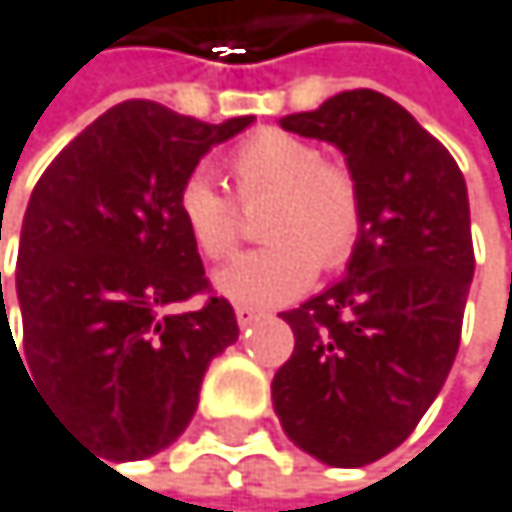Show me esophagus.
I'll list each match as a JSON object with an SVG mask.
<instances>
[{
    "label": "esophagus",
    "mask_w": 512,
    "mask_h": 512,
    "mask_svg": "<svg viewBox=\"0 0 512 512\" xmlns=\"http://www.w3.org/2000/svg\"><path fill=\"white\" fill-rule=\"evenodd\" d=\"M261 317H264V311H258V307H245V304H239V307H236V320H239V326H242V329L254 326Z\"/></svg>",
    "instance_id": "34e87169"
}]
</instances>
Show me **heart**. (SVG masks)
<instances>
[{"mask_svg": "<svg viewBox=\"0 0 512 512\" xmlns=\"http://www.w3.org/2000/svg\"><path fill=\"white\" fill-rule=\"evenodd\" d=\"M230 173L242 205L273 201L264 220L273 242L217 270L214 286L223 298L245 307L289 304L314 286L320 267L339 270L351 261L363 233V195L348 164L326 161L320 145L298 133L264 127L233 149ZM177 214L208 261L236 251L242 211L211 173H186Z\"/></svg>", "mask_w": 512, "mask_h": 512, "instance_id": "heart-1", "label": "heart"}]
</instances>
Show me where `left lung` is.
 <instances>
[{
	"label": "left lung",
	"mask_w": 512,
	"mask_h": 512,
	"mask_svg": "<svg viewBox=\"0 0 512 512\" xmlns=\"http://www.w3.org/2000/svg\"><path fill=\"white\" fill-rule=\"evenodd\" d=\"M282 130L332 142L363 195V233L345 279L286 320L295 351L273 407L301 451L367 466L416 429L460 348L473 282L466 180L451 152L376 89H348Z\"/></svg>",
	"instance_id": "8db88e82"
}]
</instances>
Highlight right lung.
Here are the masks:
<instances>
[{"mask_svg":"<svg viewBox=\"0 0 512 512\" xmlns=\"http://www.w3.org/2000/svg\"><path fill=\"white\" fill-rule=\"evenodd\" d=\"M254 117L205 124L158 102H120L61 149L21 226L15 295L36 392L86 451L142 460L173 445L208 363L239 339L177 214L186 173ZM2 279V276H0ZM2 298V282H0ZM2 298L0 335L5 326Z\"/></svg>","mask_w":512,"mask_h":512,"instance_id":"add662e5","label":"right lung"}]
</instances>
